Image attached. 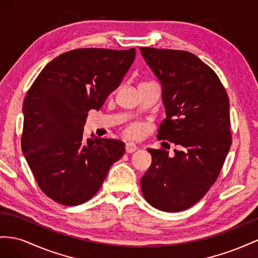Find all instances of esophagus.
<instances>
[{
	"mask_svg": "<svg viewBox=\"0 0 258 258\" xmlns=\"http://www.w3.org/2000/svg\"><path fill=\"white\" fill-rule=\"evenodd\" d=\"M137 150V146L134 143H126L125 145V151L127 153H133Z\"/></svg>",
	"mask_w": 258,
	"mask_h": 258,
	"instance_id": "34e87169",
	"label": "esophagus"
}]
</instances>
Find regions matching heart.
Segmentation results:
<instances>
[{"label": "heart", "mask_w": 258, "mask_h": 258, "mask_svg": "<svg viewBox=\"0 0 258 258\" xmlns=\"http://www.w3.org/2000/svg\"><path fill=\"white\" fill-rule=\"evenodd\" d=\"M142 132H143V127H142L141 124H133V125H131V126L126 130V135L130 136V137L136 138V137L141 136Z\"/></svg>", "instance_id": "heart-1"}]
</instances>
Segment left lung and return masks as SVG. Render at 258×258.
Listing matches in <instances>:
<instances>
[{"label": "left lung", "mask_w": 258, "mask_h": 258, "mask_svg": "<svg viewBox=\"0 0 258 258\" xmlns=\"http://www.w3.org/2000/svg\"><path fill=\"white\" fill-rule=\"evenodd\" d=\"M159 79L166 117L158 139L177 147L175 156L148 149L152 163L141 179L146 201L180 212L200 201L218 177L231 146L229 99L214 70L185 50L141 47Z\"/></svg>", "instance_id": "8db88e82"}]
</instances>
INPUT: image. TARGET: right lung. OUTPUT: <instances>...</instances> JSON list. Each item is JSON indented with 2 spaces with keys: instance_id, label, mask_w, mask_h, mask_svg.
Returning a JSON list of instances; mask_svg holds the SVG:
<instances>
[{
  "instance_id": "add662e5",
  "label": "right lung",
  "mask_w": 258,
  "mask_h": 258,
  "mask_svg": "<svg viewBox=\"0 0 258 258\" xmlns=\"http://www.w3.org/2000/svg\"><path fill=\"white\" fill-rule=\"evenodd\" d=\"M135 48H78L40 72L24 100L21 149L41 190L63 205L96 195L125 152L121 141L83 139L87 112L99 110L122 82Z\"/></svg>"
}]
</instances>
